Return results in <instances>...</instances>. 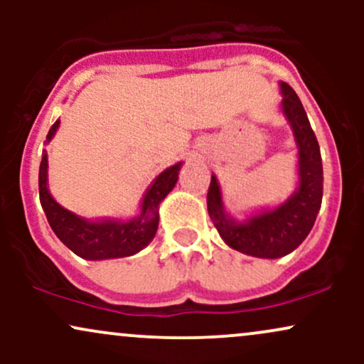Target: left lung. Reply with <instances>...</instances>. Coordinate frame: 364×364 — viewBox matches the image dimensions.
<instances>
[{
  "instance_id": "1",
  "label": "left lung",
  "mask_w": 364,
  "mask_h": 364,
  "mask_svg": "<svg viewBox=\"0 0 364 364\" xmlns=\"http://www.w3.org/2000/svg\"><path fill=\"white\" fill-rule=\"evenodd\" d=\"M282 114L291 124L298 147V188L286 202L237 220L224 208L223 191L212 174L207 193L208 215L229 248L258 258H281L294 252L310 235L321 205L323 168L318 141L301 101L281 82Z\"/></svg>"
}]
</instances>
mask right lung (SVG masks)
<instances>
[{
	"instance_id": "obj_1",
	"label": "right lung",
	"mask_w": 364,
	"mask_h": 364,
	"mask_svg": "<svg viewBox=\"0 0 364 364\" xmlns=\"http://www.w3.org/2000/svg\"><path fill=\"white\" fill-rule=\"evenodd\" d=\"M58 127H60V119L49 129L46 144H49L56 135ZM181 166L183 162L171 166L150 183L141 198L140 214L133 219L89 220L61 207L53 198L48 186V152L43 150V161L39 168L41 205L44 208V214L48 217L54 235L78 257L85 260L132 257L144 250L156 236L159 228V205L176 185Z\"/></svg>"
}]
</instances>
